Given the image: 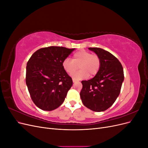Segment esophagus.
I'll return each instance as SVG.
<instances>
[{
	"label": "esophagus",
	"mask_w": 148,
	"mask_h": 148,
	"mask_svg": "<svg viewBox=\"0 0 148 148\" xmlns=\"http://www.w3.org/2000/svg\"><path fill=\"white\" fill-rule=\"evenodd\" d=\"M72 80H73V83H75V82H77V79H74V78H73V79H72Z\"/></svg>",
	"instance_id": "obj_1"
}]
</instances>
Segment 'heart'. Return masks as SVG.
Instances as JSON below:
<instances>
[{"label":"heart","mask_w":148,"mask_h":148,"mask_svg":"<svg viewBox=\"0 0 148 148\" xmlns=\"http://www.w3.org/2000/svg\"><path fill=\"white\" fill-rule=\"evenodd\" d=\"M80 70L73 73L77 69L78 66ZM101 60L99 57L96 54H92L90 52L82 50L75 52L73 59L69 58L64 59L62 62V67L66 73L72 75V77L76 79H83L95 76L99 70Z\"/></svg>","instance_id":"obj_1"}]
</instances>
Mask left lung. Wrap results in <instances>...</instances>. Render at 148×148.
<instances>
[{
	"label": "left lung",
	"instance_id": "obj_1",
	"mask_svg": "<svg viewBox=\"0 0 148 148\" xmlns=\"http://www.w3.org/2000/svg\"><path fill=\"white\" fill-rule=\"evenodd\" d=\"M99 57L101 66L95 77L82 81L80 97L84 106L95 112L109 109L118 97L124 80L122 64L114 56L104 49L89 47Z\"/></svg>",
	"mask_w": 148,
	"mask_h": 148
}]
</instances>
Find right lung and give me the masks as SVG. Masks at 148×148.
<instances>
[{
  "mask_svg": "<svg viewBox=\"0 0 148 148\" xmlns=\"http://www.w3.org/2000/svg\"><path fill=\"white\" fill-rule=\"evenodd\" d=\"M75 49L50 46L40 49L26 65V83L31 99L38 107L51 111L64 102L73 84L62 62Z\"/></svg>",
  "mask_w": 148,
  "mask_h": 148,
  "instance_id": "1",
  "label": "right lung"
}]
</instances>
